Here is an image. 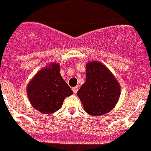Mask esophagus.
Instances as JSON below:
<instances>
[{"mask_svg":"<svg viewBox=\"0 0 151 151\" xmlns=\"http://www.w3.org/2000/svg\"><path fill=\"white\" fill-rule=\"evenodd\" d=\"M73 92L75 94H76L77 93V92H78V86H75V87H73Z\"/></svg>","mask_w":151,"mask_h":151,"instance_id":"obj_1","label":"esophagus"}]
</instances>
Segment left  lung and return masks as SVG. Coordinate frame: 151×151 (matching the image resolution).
Wrapping results in <instances>:
<instances>
[{
  "instance_id": "1",
  "label": "left lung",
  "mask_w": 151,
  "mask_h": 151,
  "mask_svg": "<svg viewBox=\"0 0 151 151\" xmlns=\"http://www.w3.org/2000/svg\"><path fill=\"white\" fill-rule=\"evenodd\" d=\"M86 81L78 91L86 113L92 116L112 110L120 95V86L111 71L99 62L86 64Z\"/></svg>"
}]
</instances>
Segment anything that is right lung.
Instances as JSON below:
<instances>
[{"instance_id": "right-lung-1", "label": "right lung", "mask_w": 151, "mask_h": 151, "mask_svg": "<svg viewBox=\"0 0 151 151\" xmlns=\"http://www.w3.org/2000/svg\"><path fill=\"white\" fill-rule=\"evenodd\" d=\"M73 93L61 76L59 64L54 62L40 70L27 86L32 106L46 114L60 109L65 98Z\"/></svg>"}]
</instances>
